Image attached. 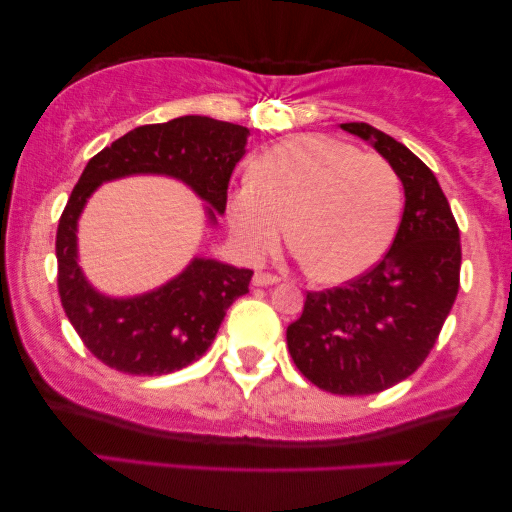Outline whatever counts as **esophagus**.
Here are the masks:
<instances>
[{
  "label": "esophagus",
  "mask_w": 512,
  "mask_h": 512,
  "mask_svg": "<svg viewBox=\"0 0 512 512\" xmlns=\"http://www.w3.org/2000/svg\"><path fill=\"white\" fill-rule=\"evenodd\" d=\"M251 282H254V286H272V284L279 282V277L270 275V272H256Z\"/></svg>",
  "instance_id": "esophagus-1"
}]
</instances>
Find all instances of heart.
Here are the masks:
<instances>
[{
  "instance_id": "obj_1",
  "label": "heart",
  "mask_w": 512,
  "mask_h": 512,
  "mask_svg": "<svg viewBox=\"0 0 512 512\" xmlns=\"http://www.w3.org/2000/svg\"><path fill=\"white\" fill-rule=\"evenodd\" d=\"M403 207L401 179L375 153L326 135H300L256 158L228 200V226L249 261L291 242L314 277L347 282L380 261Z\"/></svg>"
}]
</instances>
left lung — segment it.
Segmentation results:
<instances>
[{"mask_svg":"<svg viewBox=\"0 0 512 512\" xmlns=\"http://www.w3.org/2000/svg\"><path fill=\"white\" fill-rule=\"evenodd\" d=\"M342 130L373 142L405 188L401 226L382 261L342 286L310 291L286 328L296 368L319 389L368 396L422 366L459 291V226L433 172L368 123Z\"/></svg>","mask_w":512,"mask_h":512,"instance_id":"8db88e82","label":"left lung"}]
</instances>
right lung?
<instances>
[{"mask_svg":"<svg viewBox=\"0 0 512 512\" xmlns=\"http://www.w3.org/2000/svg\"><path fill=\"white\" fill-rule=\"evenodd\" d=\"M247 137L249 130L242 125L181 116L139 125L88 160L60 216L55 256L67 319L104 366L128 375H167L186 368L212 345L228 307L249 291L254 270L195 258L179 277L144 296H102L76 263V221L90 193L102 181L128 174H167L191 186L221 214ZM209 219L216 221L212 209Z\"/></svg>","mask_w":512,"mask_h":512,"instance_id":"add662e5","label":"right lung"}]
</instances>
